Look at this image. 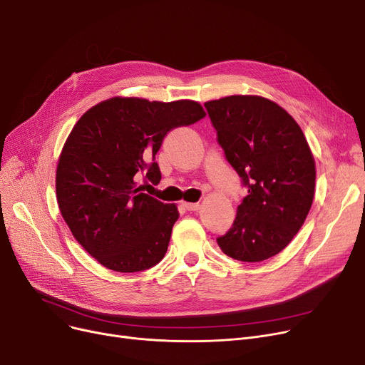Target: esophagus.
<instances>
[{
  "instance_id": "obj_1",
  "label": "esophagus",
  "mask_w": 365,
  "mask_h": 365,
  "mask_svg": "<svg viewBox=\"0 0 365 365\" xmlns=\"http://www.w3.org/2000/svg\"><path fill=\"white\" fill-rule=\"evenodd\" d=\"M185 208L187 210V212H198V210L201 208V204L200 202H185Z\"/></svg>"
}]
</instances>
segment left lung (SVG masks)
Segmentation results:
<instances>
[{"instance_id": "8db88e82", "label": "left lung", "mask_w": 365, "mask_h": 365, "mask_svg": "<svg viewBox=\"0 0 365 365\" xmlns=\"http://www.w3.org/2000/svg\"><path fill=\"white\" fill-rule=\"evenodd\" d=\"M227 163L248 189L229 231L217 238L235 260L262 262L290 244L315 194V161L292 115L260 96L204 103Z\"/></svg>"}]
</instances>
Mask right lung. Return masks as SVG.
Here are the masks:
<instances>
[{
  "label": "right lung",
  "mask_w": 365,
  "mask_h": 365,
  "mask_svg": "<svg viewBox=\"0 0 365 365\" xmlns=\"http://www.w3.org/2000/svg\"><path fill=\"white\" fill-rule=\"evenodd\" d=\"M204 117L194 101L112 98L73 125L57 164V204L75 240L108 269L140 272L163 260L179 212L143 190L161 180L155 155L167 133Z\"/></svg>",
  "instance_id": "add662e5"
}]
</instances>
